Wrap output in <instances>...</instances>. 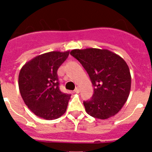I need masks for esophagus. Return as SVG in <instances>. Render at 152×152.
<instances>
[{
  "mask_svg": "<svg viewBox=\"0 0 152 152\" xmlns=\"http://www.w3.org/2000/svg\"><path fill=\"white\" fill-rule=\"evenodd\" d=\"M74 91H75V93H76V94H78V93L80 92V91H79V89L77 88H75V90Z\"/></svg>",
  "mask_w": 152,
  "mask_h": 152,
  "instance_id": "obj_1",
  "label": "esophagus"
}]
</instances>
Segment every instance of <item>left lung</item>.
Segmentation results:
<instances>
[{
	"label": "left lung",
	"mask_w": 152,
	"mask_h": 152,
	"mask_svg": "<svg viewBox=\"0 0 152 152\" xmlns=\"http://www.w3.org/2000/svg\"><path fill=\"white\" fill-rule=\"evenodd\" d=\"M70 54L82 64L94 87L91 100L84 101L86 112L100 119L116 115L131 89V75L126 61L107 49H74Z\"/></svg>",
	"instance_id": "left-lung-1"
}]
</instances>
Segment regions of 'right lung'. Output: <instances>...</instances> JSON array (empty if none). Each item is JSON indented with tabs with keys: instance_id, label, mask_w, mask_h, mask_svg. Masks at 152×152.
I'll return each instance as SVG.
<instances>
[{
	"instance_id": "obj_1",
	"label": "right lung",
	"mask_w": 152,
	"mask_h": 152,
	"mask_svg": "<svg viewBox=\"0 0 152 152\" xmlns=\"http://www.w3.org/2000/svg\"><path fill=\"white\" fill-rule=\"evenodd\" d=\"M68 52H50L26 62L19 74V89L24 103L35 115L47 120L65 113L71 94L59 89L57 71Z\"/></svg>"
}]
</instances>
